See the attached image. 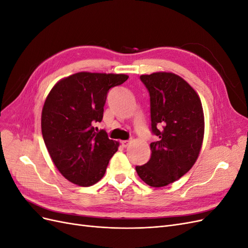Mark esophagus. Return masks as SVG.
I'll use <instances>...</instances> for the list:
<instances>
[{
  "instance_id": "1",
  "label": "esophagus",
  "mask_w": 248,
  "mask_h": 248,
  "mask_svg": "<svg viewBox=\"0 0 248 248\" xmlns=\"http://www.w3.org/2000/svg\"><path fill=\"white\" fill-rule=\"evenodd\" d=\"M130 142H131V140H122L121 144L123 147H128L130 145Z\"/></svg>"
}]
</instances>
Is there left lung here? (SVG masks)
<instances>
[{
  "label": "left lung",
  "mask_w": 248,
  "mask_h": 248,
  "mask_svg": "<svg viewBox=\"0 0 248 248\" xmlns=\"http://www.w3.org/2000/svg\"><path fill=\"white\" fill-rule=\"evenodd\" d=\"M140 80L150 94L151 129L159 140L150 144V160L136 170L146 184L167 186L196 163L204 140V111L198 93L175 73L144 74Z\"/></svg>",
  "instance_id": "1"
}]
</instances>
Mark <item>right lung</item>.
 I'll use <instances>...</instances> for the list:
<instances>
[{"mask_svg": "<svg viewBox=\"0 0 248 248\" xmlns=\"http://www.w3.org/2000/svg\"><path fill=\"white\" fill-rule=\"evenodd\" d=\"M126 74L78 72L60 79L43 104L41 131L50 158L68 181L88 187L104 176L119 142L104 130L101 122L108 90L122 85Z\"/></svg>", "mask_w": 248, "mask_h": 248, "instance_id": "obj_1", "label": "right lung"}]
</instances>
